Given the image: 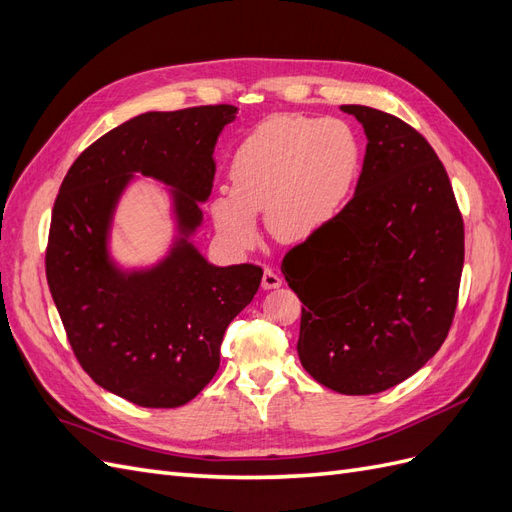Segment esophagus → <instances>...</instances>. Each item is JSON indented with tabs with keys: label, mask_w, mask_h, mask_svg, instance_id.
Listing matches in <instances>:
<instances>
[{
	"label": "esophagus",
	"mask_w": 512,
	"mask_h": 512,
	"mask_svg": "<svg viewBox=\"0 0 512 512\" xmlns=\"http://www.w3.org/2000/svg\"><path fill=\"white\" fill-rule=\"evenodd\" d=\"M282 286V277L280 273H275L273 269H265V273H262V288L265 290H273V288H280Z\"/></svg>",
	"instance_id": "obj_1"
}]
</instances>
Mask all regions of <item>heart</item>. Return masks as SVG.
I'll use <instances>...</instances> for the list:
<instances>
[{"label":"heart","mask_w":512,"mask_h":512,"mask_svg":"<svg viewBox=\"0 0 512 512\" xmlns=\"http://www.w3.org/2000/svg\"><path fill=\"white\" fill-rule=\"evenodd\" d=\"M359 173L361 145L346 121L271 117L232 153L230 190L211 200L213 224L239 252L258 243V211L273 239L307 241L344 213Z\"/></svg>","instance_id":"b5f03b06"}]
</instances>
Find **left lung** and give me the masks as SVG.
<instances>
[{"label": "left lung", "instance_id": "8db88e82", "mask_svg": "<svg viewBox=\"0 0 512 512\" xmlns=\"http://www.w3.org/2000/svg\"><path fill=\"white\" fill-rule=\"evenodd\" d=\"M367 149L344 213L284 256L303 301L297 352L316 382L374 395L416 374L455 318L463 220L444 164L406 121L344 104Z\"/></svg>", "mask_w": 512, "mask_h": 512}]
</instances>
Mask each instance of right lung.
<instances>
[{
  "label": "right lung",
  "instance_id": "obj_1",
  "mask_svg": "<svg viewBox=\"0 0 512 512\" xmlns=\"http://www.w3.org/2000/svg\"><path fill=\"white\" fill-rule=\"evenodd\" d=\"M237 106L145 113L89 145L55 198L46 282L68 342L102 389L143 408L188 404L220 367L228 324L254 299L256 265L215 267L188 237L213 188V149ZM134 172L174 188L182 237L160 266L121 272L107 228Z\"/></svg>",
  "mask_w": 512,
  "mask_h": 512
}]
</instances>
